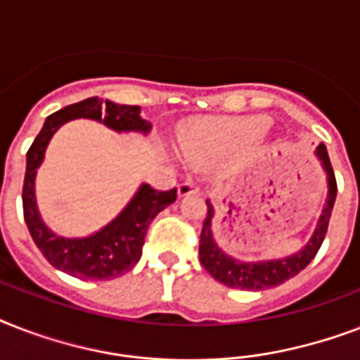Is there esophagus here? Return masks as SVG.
<instances>
[{
	"label": "esophagus",
	"mask_w": 360,
	"mask_h": 360,
	"mask_svg": "<svg viewBox=\"0 0 360 360\" xmlns=\"http://www.w3.org/2000/svg\"><path fill=\"white\" fill-rule=\"evenodd\" d=\"M191 194H198V185L194 181H185V183H181L177 186V196L179 198L191 196Z\"/></svg>",
	"instance_id": "obj_1"
}]
</instances>
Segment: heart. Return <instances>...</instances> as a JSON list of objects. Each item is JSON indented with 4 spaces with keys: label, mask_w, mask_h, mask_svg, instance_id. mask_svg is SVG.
I'll return each mask as SVG.
<instances>
[{
    "label": "heart",
    "mask_w": 360,
    "mask_h": 360,
    "mask_svg": "<svg viewBox=\"0 0 360 360\" xmlns=\"http://www.w3.org/2000/svg\"><path fill=\"white\" fill-rule=\"evenodd\" d=\"M267 123L262 117H230L203 123L191 132L177 136L181 153L196 164L211 162L231 153L237 147L263 140Z\"/></svg>",
    "instance_id": "obj_1"
}]
</instances>
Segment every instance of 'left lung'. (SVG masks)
<instances>
[{"mask_svg":"<svg viewBox=\"0 0 360 360\" xmlns=\"http://www.w3.org/2000/svg\"><path fill=\"white\" fill-rule=\"evenodd\" d=\"M319 166L323 169L325 179H327V198H325L323 211L319 214L312 236L307 240V245L301 246L299 250L284 257H273V259H257V262H245L239 257L224 252L219 246L213 236V219L214 207L211 200H207V217L203 222L202 236H200V262L209 271V274L220 284L233 288V290L259 291L269 290L274 285L284 284L285 280L295 276L312 262L314 256L318 254L319 246L323 243L327 226H329L330 213L336 200V179L333 166H330L329 153L323 143H319L314 151Z\"/></svg>","mask_w":360,"mask_h":360,"instance_id":"8db88e82","label":"left lung"}]
</instances>
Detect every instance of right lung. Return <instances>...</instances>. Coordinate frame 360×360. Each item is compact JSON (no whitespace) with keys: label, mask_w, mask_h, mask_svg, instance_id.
<instances>
[{"label":"right lung","mask_w":360,"mask_h":360,"mask_svg":"<svg viewBox=\"0 0 360 360\" xmlns=\"http://www.w3.org/2000/svg\"><path fill=\"white\" fill-rule=\"evenodd\" d=\"M75 120H91L103 123L117 134H141L151 132L153 124L141 117L140 106L115 104L101 101L98 97L84 98L48 115L41 132L31 143L25 160V179L22 202L24 219L31 237L42 252V256L53 267L82 280H110L129 273L141 257V246L153 219L162 209L175 202V188L158 192L146 183L138 186L127 205L104 224L101 230L89 236L65 237L53 231L42 220L37 205L35 181L37 169L44 162L48 143L65 123Z\"/></svg>","instance_id":"add662e5"}]
</instances>
